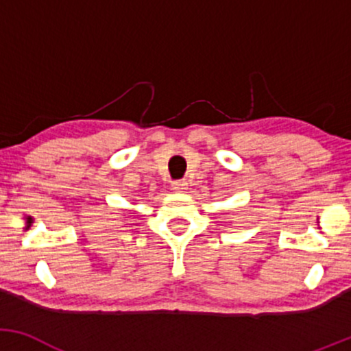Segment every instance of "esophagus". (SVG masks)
I'll list each match as a JSON object with an SVG mask.
<instances>
[{
    "label": "esophagus",
    "instance_id": "1",
    "mask_svg": "<svg viewBox=\"0 0 351 351\" xmlns=\"http://www.w3.org/2000/svg\"><path fill=\"white\" fill-rule=\"evenodd\" d=\"M171 188L175 189V191H184V189L188 188V181H184V180H176V181H173Z\"/></svg>",
    "mask_w": 351,
    "mask_h": 351
}]
</instances>
